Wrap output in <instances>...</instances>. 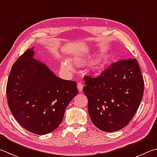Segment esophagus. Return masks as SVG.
Wrapping results in <instances>:
<instances>
[{"instance_id": "1", "label": "esophagus", "mask_w": 157, "mask_h": 157, "mask_svg": "<svg viewBox=\"0 0 157 157\" xmlns=\"http://www.w3.org/2000/svg\"><path fill=\"white\" fill-rule=\"evenodd\" d=\"M83 84L82 83V82H79V83L78 84V90L79 92L82 93V90H83Z\"/></svg>"}]
</instances>
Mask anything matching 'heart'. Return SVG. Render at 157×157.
<instances>
[{
	"mask_svg": "<svg viewBox=\"0 0 157 157\" xmlns=\"http://www.w3.org/2000/svg\"><path fill=\"white\" fill-rule=\"evenodd\" d=\"M62 65H63L64 67L67 68V69H73L72 66H71V64L68 60H64L63 62H62Z\"/></svg>",
	"mask_w": 157,
	"mask_h": 157,
	"instance_id": "b5f03b06",
	"label": "heart"
}]
</instances>
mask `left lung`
Masks as SVG:
<instances>
[{
  "instance_id": "obj_1",
  "label": "left lung",
  "mask_w": 157,
  "mask_h": 157,
  "mask_svg": "<svg viewBox=\"0 0 157 157\" xmlns=\"http://www.w3.org/2000/svg\"><path fill=\"white\" fill-rule=\"evenodd\" d=\"M83 90L93 124L104 132L122 129L132 120L144 91L143 76L136 59L114 62L99 77H84Z\"/></svg>"
}]
</instances>
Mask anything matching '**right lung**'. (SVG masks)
<instances>
[{"mask_svg": "<svg viewBox=\"0 0 157 157\" xmlns=\"http://www.w3.org/2000/svg\"><path fill=\"white\" fill-rule=\"evenodd\" d=\"M33 48L14 62L8 78V106L27 130L45 135L58 128L66 108L78 90L75 81L58 78L47 65L33 58Z\"/></svg>", "mask_w": 157, "mask_h": 157, "instance_id": "add662e5", "label": "right lung"}]
</instances>
